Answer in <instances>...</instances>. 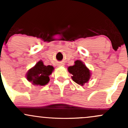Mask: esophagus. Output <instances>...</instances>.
I'll list each match as a JSON object with an SVG mask.
<instances>
[{
  "label": "esophagus",
  "instance_id": "obj_1",
  "mask_svg": "<svg viewBox=\"0 0 128 128\" xmlns=\"http://www.w3.org/2000/svg\"><path fill=\"white\" fill-rule=\"evenodd\" d=\"M64 66V64H62V63H60V64H59V66Z\"/></svg>",
  "mask_w": 128,
  "mask_h": 128
}]
</instances>
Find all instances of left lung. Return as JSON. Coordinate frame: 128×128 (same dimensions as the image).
I'll return each instance as SVG.
<instances>
[{
  "label": "left lung",
  "mask_w": 128,
  "mask_h": 128,
  "mask_svg": "<svg viewBox=\"0 0 128 128\" xmlns=\"http://www.w3.org/2000/svg\"><path fill=\"white\" fill-rule=\"evenodd\" d=\"M68 71L72 75L73 81L80 86H84L87 83L91 77V72L89 69L82 61L77 60L74 65L68 67Z\"/></svg>",
  "instance_id": "1"
}]
</instances>
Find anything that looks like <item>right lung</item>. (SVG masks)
I'll return each mask as SVG.
<instances>
[{
	"label": "right lung",
	"mask_w": 128,
	"mask_h": 128,
	"mask_svg": "<svg viewBox=\"0 0 128 128\" xmlns=\"http://www.w3.org/2000/svg\"><path fill=\"white\" fill-rule=\"evenodd\" d=\"M54 70L52 66L44 65L42 60H40L34 66L30 69L26 74L28 81L34 86H44L50 81V76Z\"/></svg>",
	"instance_id": "add662e5"
}]
</instances>
